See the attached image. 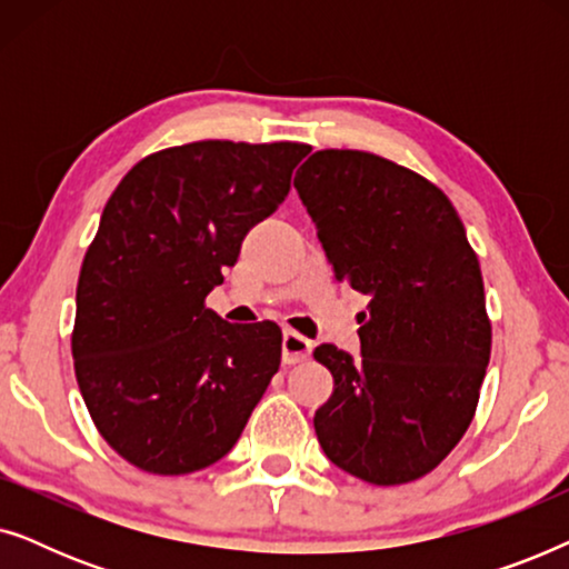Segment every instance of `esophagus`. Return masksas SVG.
Listing matches in <instances>:
<instances>
[{
	"mask_svg": "<svg viewBox=\"0 0 569 569\" xmlns=\"http://www.w3.org/2000/svg\"><path fill=\"white\" fill-rule=\"evenodd\" d=\"M310 349H313V341L302 337V333L287 329L284 337H282V360L284 365H295V362H302L310 357Z\"/></svg>",
	"mask_w": 569,
	"mask_h": 569,
	"instance_id": "obj_1",
	"label": "esophagus"
}]
</instances>
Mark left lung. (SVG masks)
<instances>
[{"instance_id":"obj_1","label":"left lung","mask_w":569,"mask_h":569,"mask_svg":"<svg viewBox=\"0 0 569 569\" xmlns=\"http://www.w3.org/2000/svg\"><path fill=\"white\" fill-rule=\"evenodd\" d=\"M337 279L368 295L360 352L313 357L333 376L316 411L331 463L378 487L430 473L469 430L492 349L479 259L456 207L415 170L321 150L295 176Z\"/></svg>"}]
</instances>
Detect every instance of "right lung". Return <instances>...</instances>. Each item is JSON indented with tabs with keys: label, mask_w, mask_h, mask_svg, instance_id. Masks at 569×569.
<instances>
[{
	"label": "right lung",
	"mask_w": 569,
	"mask_h": 569,
	"mask_svg": "<svg viewBox=\"0 0 569 569\" xmlns=\"http://www.w3.org/2000/svg\"><path fill=\"white\" fill-rule=\"evenodd\" d=\"M308 152L224 139L168 147L108 199L77 282L72 357L98 432L137 469L178 477L220 461L279 370L277 323H228L204 298Z\"/></svg>",
	"instance_id": "right-lung-1"
}]
</instances>
